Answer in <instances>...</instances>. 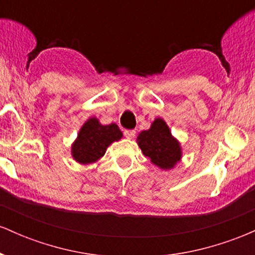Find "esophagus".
<instances>
[{
  "label": "esophagus",
  "mask_w": 255,
  "mask_h": 255,
  "mask_svg": "<svg viewBox=\"0 0 255 255\" xmlns=\"http://www.w3.org/2000/svg\"><path fill=\"white\" fill-rule=\"evenodd\" d=\"M124 133L126 137H128V139H131V137L135 136V130L134 129H125Z\"/></svg>",
  "instance_id": "34e87169"
}]
</instances>
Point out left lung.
I'll use <instances>...</instances> for the list:
<instances>
[{
  "instance_id": "obj_1",
  "label": "left lung",
  "mask_w": 255,
  "mask_h": 255,
  "mask_svg": "<svg viewBox=\"0 0 255 255\" xmlns=\"http://www.w3.org/2000/svg\"><path fill=\"white\" fill-rule=\"evenodd\" d=\"M137 144L153 164L163 169L172 168L181 158L178 142L171 136L168 126L162 119L154 120L148 130L137 136Z\"/></svg>"
}]
</instances>
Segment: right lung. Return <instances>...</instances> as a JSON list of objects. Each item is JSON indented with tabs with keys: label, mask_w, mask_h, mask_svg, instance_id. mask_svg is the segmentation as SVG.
<instances>
[{
	"label": "right lung",
	"mask_w": 255,
	"mask_h": 255,
	"mask_svg": "<svg viewBox=\"0 0 255 255\" xmlns=\"http://www.w3.org/2000/svg\"><path fill=\"white\" fill-rule=\"evenodd\" d=\"M122 137L118 125L103 126L97 119H90L80 129L77 141L72 147L74 159L79 163H92L104 156L107 147Z\"/></svg>",
	"instance_id": "1"
}]
</instances>
